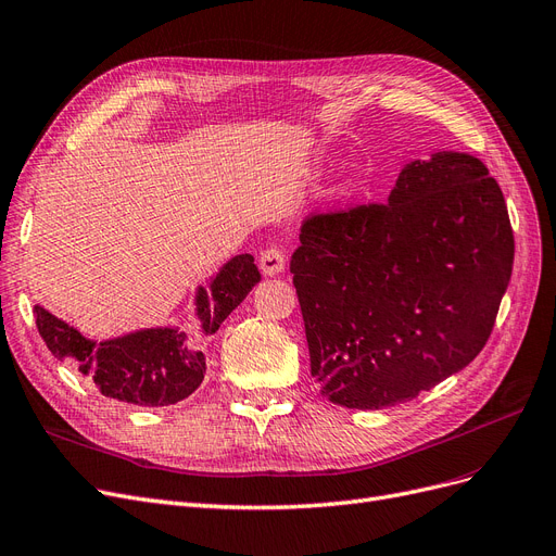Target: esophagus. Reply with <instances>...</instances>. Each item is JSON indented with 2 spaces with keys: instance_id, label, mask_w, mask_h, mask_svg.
I'll return each instance as SVG.
<instances>
[{
  "instance_id": "esophagus-1",
  "label": "esophagus",
  "mask_w": 556,
  "mask_h": 556,
  "mask_svg": "<svg viewBox=\"0 0 556 556\" xmlns=\"http://www.w3.org/2000/svg\"><path fill=\"white\" fill-rule=\"evenodd\" d=\"M258 263H261V270H263V275H267V277H275V275L283 273L286 256H283V252L279 250V247H267V250H263V252H261Z\"/></svg>"
}]
</instances>
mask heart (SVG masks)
Instances as JSON below:
<instances>
[{
  "instance_id": "obj_1",
  "label": "heart",
  "mask_w": 556,
  "mask_h": 556,
  "mask_svg": "<svg viewBox=\"0 0 556 556\" xmlns=\"http://www.w3.org/2000/svg\"><path fill=\"white\" fill-rule=\"evenodd\" d=\"M357 188H359V180H357V176H348V178L341 182L339 194H341V197H351L353 192H357Z\"/></svg>"
}]
</instances>
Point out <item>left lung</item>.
<instances>
[{
    "mask_svg": "<svg viewBox=\"0 0 556 556\" xmlns=\"http://www.w3.org/2000/svg\"><path fill=\"white\" fill-rule=\"evenodd\" d=\"M300 242L312 376L353 409L413 401L475 359L516 254L497 180L456 151L409 162L387 203L304 219Z\"/></svg>",
    "mask_w": 556,
    "mask_h": 556,
    "instance_id": "left-lung-1",
    "label": "left lung"
}]
</instances>
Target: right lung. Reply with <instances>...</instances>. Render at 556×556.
<instances>
[{
    "instance_id": "add662e5",
    "label": "right lung",
    "mask_w": 556,
    "mask_h": 556,
    "mask_svg": "<svg viewBox=\"0 0 556 556\" xmlns=\"http://www.w3.org/2000/svg\"><path fill=\"white\" fill-rule=\"evenodd\" d=\"M258 281L252 254L224 263L208 286L197 289L199 320L192 330L153 327L96 343L38 304L36 327L50 353L71 359L102 396L143 407L174 405L197 392L205 374V339L219 330Z\"/></svg>"
}]
</instances>
